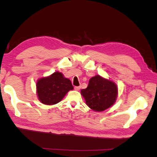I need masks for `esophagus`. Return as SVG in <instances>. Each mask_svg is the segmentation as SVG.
<instances>
[{
    "mask_svg": "<svg viewBox=\"0 0 157 157\" xmlns=\"http://www.w3.org/2000/svg\"><path fill=\"white\" fill-rule=\"evenodd\" d=\"M80 89V86H75V90H79Z\"/></svg>",
    "mask_w": 157,
    "mask_h": 157,
    "instance_id": "esophagus-1",
    "label": "esophagus"
}]
</instances>
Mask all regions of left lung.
<instances>
[{"instance_id":"left-lung-1","label":"left lung","mask_w":157,"mask_h":157,"mask_svg":"<svg viewBox=\"0 0 157 157\" xmlns=\"http://www.w3.org/2000/svg\"><path fill=\"white\" fill-rule=\"evenodd\" d=\"M82 96L86 105L95 111H103L116 101L118 89L116 84L99 75L92 77L86 89H82Z\"/></svg>"}]
</instances>
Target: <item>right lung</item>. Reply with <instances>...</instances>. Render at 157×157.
<instances>
[{"label":"right lung","instance_id":"obj_1","mask_svg":"<svg viewBox=\"0 0 157 157\" xmlns=\"http://www.w3.org/2000/svg\"><path fill=\"white\" fill-rule=\"evenodd\" d=\"M73 90L71 80L59 72L41 78L36 82V93L39 101L45 105H54L61 101L69 90Z\"/></svg>","mask_w":157,"mask_h":157}]
</instances>
